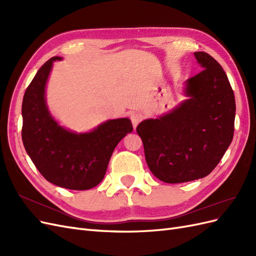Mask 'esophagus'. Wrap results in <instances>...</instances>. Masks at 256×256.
Masks as SVG:
<instances>
[{
	"mask_svg": "<svg viewBox=\"0 0 256 256\" xmlns=\"http://www.w3.org/2000/svg\"><path fill=\"white\" fill-rule=\"evenodd\" d=\"M130 120H131V122H132L134 125V128L136 129V126L138 125V122H140L142 120V115L140 113H136V112H132L130 114Z\"/></svg>",
	"mask_w": 256,
	"mask_h": 256,
	"instance_id": "34e87169",
	"label": "esophagus"
}]
</instances>
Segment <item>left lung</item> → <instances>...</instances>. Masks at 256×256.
I'll use <instances>...</instances> for the list:
<instances>
[{
  "instance_id": "left-lung-1",
  "label": "left lung",
  "mask_w": 256,
  "mask_h": 256,
  "mask_svg": "<svg viewBox=\"0 0 256 256\" xmlns=\"http://www.w3.org/2000/svg\"><path fill=\"white\" fill-rule=\"evenodd\" d=\"M194 58L202 70L184 82L187 98L136 127L150 172L168 184L210 174L234 136L236 104L226 74L206 52H194Z\"/></svg>"
}]
</instances>
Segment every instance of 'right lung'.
I'll list each match as a JSON object with an SVG mask.
<instances>
[{
    "label": "right lung",
    "instance_id": "obj_1",
    "mask_svg": "<svg viewBox=\"0 0 256 256\" xmlns=\"http://www.w3.org/2000/svg\"><path fill=\"white\" fill-rule=\"evenodd\" d=\"M54 56L40 68L22 102V141L40 174L56 186L88 190L104 180L113 150L132 131L129 118L109 120L88 132L60 126L46 102V88Z\"/></svg>",
    "mask_w": 256,
    "mask_h": 256
}]
</instances>
